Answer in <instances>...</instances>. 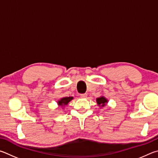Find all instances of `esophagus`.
Segmentation results:
<instances>
[{"instance_id":"esophagus-1","label":"esophagus","mask_w":158,"mask_h":158,"mask_svg":"<svg viewBox=\"0 0 158 158\" xmlns=\"http://www.w3.org/2000/svg\"><path fill=\"white\" fill-rule=\"evenodd\" d=\"M81 97L82 98H87V94H81Z\"/></svg>"}]
</instances>
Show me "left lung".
<instances>
[{"label":"left lung","instance_id":"8db88e82","mask_svg":"<svg viewBox=\"0 0 158 158\" xmlns=\"http://www.w3.org/2000/svg\"><path fill=\"white\" fill-rule=\"evenodd\" d=\"M96 101H97V103L98 106H101V107H103L105 106V105H106V103H107V99L106 98H104L103 96H102V97H100V98H98L97 99H96Z\"/></svg>","mask_w":158,"mask_h":158}]
</instances>
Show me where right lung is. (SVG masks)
<instances>
[{
  "label": "right lung",
  "mask_w": 158,
  "mask_h": 158,
  "mask_svg": "<svg viewBox=\"0 0 158 158\" xmlns=\"http://www.w3.org/2000/svg\"><path fill=\"white\" fill-rule=\"evenodd\" d=\"M73 98V97L62 98V99H60V101H58V105H59V106H66V105H67Z\"/></svg>",
  "instance_id": "1"
}]
</instances>
